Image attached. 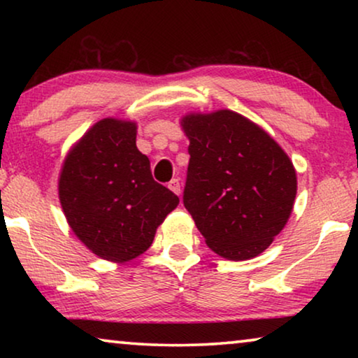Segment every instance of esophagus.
Returning <instances> with one entry per match:
<instances>
[{"instance_id":"1","label":"esophagus","mask_w":358,"mask_h":358,"mask_svg":"<svg viewBox=\"0 0 358 358\" xmlns=\"http://www.w3.org/2000/svg\"><path fill=\"white\" fill-rule=\"evenodd\" d=\"M168 187L171 189V190H173V192L174 194H180V184H179V179H173V180H171V182L168 184Z\"/></svg>"}]
</instances>
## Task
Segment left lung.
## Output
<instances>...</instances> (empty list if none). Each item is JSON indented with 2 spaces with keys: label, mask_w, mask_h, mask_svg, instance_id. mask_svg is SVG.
<instances>
[{
  "label": "left lung",
  "mask_w": 358,
  "mask_h": 358,
  "mask_svg": "<svg viewBox=\"0 0 358 358\" xmlns=\"http://www.w3.org/2000/svg\"><path fill=\"white\" fill-rule=\"evenodd\" d=\"M189 138L184 207L207 246L246 261L271 246L296 195V173L275 140L246 117L223 109L182 117Z\"/></svg>",
  "instance_id": "8db88e82"
}]
</instances>
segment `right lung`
<instances>
[{"instance_id": "obj_1", "label": "right lung", "mask_w": 358, "mask_h": 358, "mask_svg": "<svg viewBox=\"0 0 358 358\" xmlns=\"http://www.w3.org/2000/svg\"><path fill=\"white\" fill-rule=\"evenodd\" d=\"M58 197L78 239L119 264L143 254L179 203L151 176L148 156L136 148L135 122L110 117L92 125L66 155Z\"/></svg>"}]
</instances>
